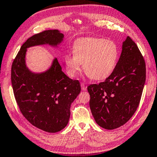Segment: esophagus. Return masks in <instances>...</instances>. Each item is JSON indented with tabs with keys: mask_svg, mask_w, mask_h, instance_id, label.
<instances>
[{
	"mask_svg": "<svg viewBox=\"0 0 157 157\" xmlns=\"http://www.w3.org/2000/svg\"><path fill=\"white\" fill-rule=\"evenodd\" d=\"M81 89H82V91H86V86H85L84 83H81Z\"/></svg>",
	"mask_w": 157,
	"mask_h": 157,
	"instance_id": "esophagus-1",
	"label": "esophagus"
}]
</instances>
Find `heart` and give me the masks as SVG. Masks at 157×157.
I'll return each mask as SVG.
<instances>
[{
  "label": "heart",
  "mask_w": 157,
  "mask_h": 157,
  "mask_svg": "<svg viewBox=\"0 0 157 157\" xmlns=\"http://www.w3.org/2000/svg\"><path fill=\"white\" fill-rule=\"evenodd\" d=\"M73 52L64 58L69 76H76L83 63V70L94 80H104L110 76L119 56L115 42L94 37L79 39L74 44Z\"/></svg>",
  "instance_id": "obj_1"
}]
</instances>
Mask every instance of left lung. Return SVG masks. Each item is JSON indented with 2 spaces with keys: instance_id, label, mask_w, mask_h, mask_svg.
Here are the masks:
<instances>
[{
  "instance_id": "1",
  "label": "left lung",
  "mask_w": 157,
  "mask_h": 157,
  "mask_svg": "<svg viewBox=\"0 0 157 157\" xmlns=\"http://www.w3.org/2000/svg\"><path fill=\"white\" fill-rule=\"evenodd\" d=\"M145 81V60L137 44L128 36L110 76L104 82L87 87L89 107L96 123L107 130L127 123L139 105Z\"/></svg>"
}]
</instances>
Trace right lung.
I'll return each instance as SVG.
<instances>
[{"mask_svg": "<svg viewBox=\"0 0 157 157\" xmlns=\"http://www.w3.org/2000/svg\"><path fill=\"white\" fill-rule=\"evenodd\" d=\"M63 38L57 29L35 34L22 44L11 66L12 87L20 111L32 125L48 133H56L67 125L71 103L81 91L80 83L63 72L57 58L46 72L33 74L26 68L25 55L29 47L56 46Z\"/></svg>", "mask_w": 157, "mask_h": 157, "instance_id": "add662e5", "label": "right lung"}]
</instances>
